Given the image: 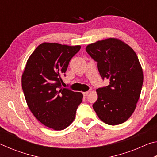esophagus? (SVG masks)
I'll return each instance as SVG.
<instances>
[{
  "instance_id": "obj_1",
  "label": "esophagus",
  "mask_w": 157,
  "mask_h": 157,
  "mask_svg": "<svg viewBox=\"0 0 157 157\" xmlns=\"http://www.w3.org/2000/svg\"><path fill=\"white\" fill-rule=\"evenodd\" d=\"M89 94V91H86V92H83V95L84 96H86V95H88V94Z\"/></svg>"
}]
</instances>
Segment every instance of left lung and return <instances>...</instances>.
<instances>
[{
  "label": "left lung",
  "instance_id": "obj_1",
  "mask_svg": "<svg viewBox=\"0 0 157 157\" xmlns=\"http://www.w3.org/2000/svg\"><path fill=\"white\" fill-rule=\"evenodd\" d=\"M86 50L97 62L101 77L109 80L107 86L96 89L93 108L105 123H123L134 113L143 86V69L136 52L117 38L90 44Z\"/></svg>",
  "mask_w": 157,
  "mask_h": 157
}]
</instances>
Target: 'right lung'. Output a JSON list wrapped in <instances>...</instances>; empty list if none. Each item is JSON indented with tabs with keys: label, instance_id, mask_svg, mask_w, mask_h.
<instances>
[{
	"label": "right lung",
	"instance_id": "obj_1",
	"mask_svg": "<svg viewBox=\"0 0 157 157\" xmlns=\"http://www.w3.org/2000/svg\"><path fill=\"white\" fill-rule=\"evenodd\" d=\"M81 48L58 43H42L26 62L21 84L34 117L54 130L66 129L75 118L83 95L63 89L61 83L70 60Z\"/></svg>",
	"mask_w": 157,
	"mask_h": 157
}]
</instances>
